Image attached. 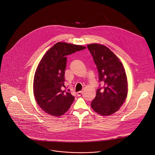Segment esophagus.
Returning a JSON list of instances; mask_svg holds the SVG:
<instances>
[{"mask_svg": "<svg viewBox=\"0 0 155 155\" xmlns=\"http://www.w3.org/2000/svg\"><path fill=\"white\" fill-rule=\"evenodd\" d=\"M82 92H83V91H80L77 92V95H78V96H80V95H81Z\"/></svg>", "mask_w": 155, "mask_h": 155, "instance_id": "obj_1", "label": "esophagus"}]
</instances>
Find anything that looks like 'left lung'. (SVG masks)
Instances as JSON below:
<instances>
[{
	"label": "left lung",
	"mask_w": 155,
	"mask_h": 155,
	"mask_svg": "<svg viewBox=\"0 0 155 155\" xmlns=\"http://www.w3.org/2000/svg\"><path fill=\"white\" fill-rule=\"evenodd\" d=\"M87 47L97 66L99 82L104 84L97 89L91 107L100 115H111L119 110L127 98L128 84L124 68L107 47L98 44Z\"/></svg>",
	"instance_id": "1"
}]
</instances>
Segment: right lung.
Wrapping results in <instances>:
<instances>
[{
  "instance_id": "add662e5",
  "label": "right lung",
  "mask_w": 155,
  "mask_h": 155,
  "mask_svg": "<svg viewBox=\"0 0 155 155\" xmlns=\"http://www.w3.org/2000/svg\"><path fill=\"white\" fill-rule=\"evenodd\" d=\"M86 48L60 42L50 48L41 59L35 74L33 93L38 105L48 114L62 116L72 104L75 97L63 90L67 55Z\"/></svg>"
}]
</instances>
